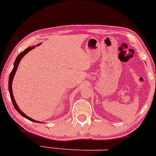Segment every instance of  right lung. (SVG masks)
Instances as JSON below:
<instances>
[{"instance_id": "right-lung-1", "label": "right lung", "mask_w": 156, "mask_h": 156, "mask_svg": "<svg viewBox=\"0 0 156 156\" xmlns=\"http://www.w3.org/2000/svg\"><path fill=\"white\" fill-rule=\"evenodd\" d=\"M39 45H41V44H38L37 45H36V46H31V47H28L27 48H26L25 50L23 51H22V53H20V54H19V55L17 56V57H16V59H15V62H14V68H13L12 71V72H11L10 75H9V94H10L11 99H12V102H13V105H14V107L15 108V109H16V110H17V112H19V113H20V115H22V116H23L24 118H25V119L30 120V121H31L35 122V123H41V122L35 121V120L32 119L31 118H30L29 116L26 115V114H24V112H22L21 110H20V108H19V106L17 105V104H16V101H15V99H14V95H13L12 82H13V79H14V75H15V73H16V70H17L18 66H19V64H20V61H21V59H22V57H24V56L25 55V54H27L28 52L30 51H31L32 49H33V48H35V46H39Z\"/></svg>"}]
</instances>
